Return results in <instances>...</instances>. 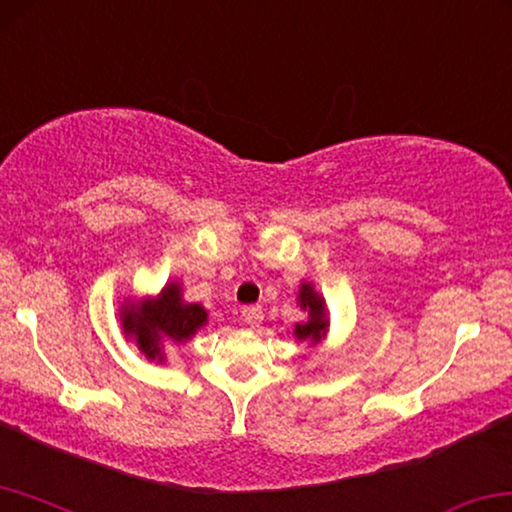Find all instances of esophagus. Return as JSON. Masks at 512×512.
<instances>
[{"mask_svg":"<svg viewBox=\"0 0 512 512\" xmlns=\"http://www.w3.org/2000/svg\"><path fill=\"white\" fill-rule=\"evenodd\" d=\"M240 320L249 327H258V322L263 320V311L258 306H247V309L240 311Z\"/></svg>","mask_w":512,"mask_h":512,"instance_id":"esophagus-1","label":"esophagus"}]
</instances>
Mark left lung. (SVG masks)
<instances>
[{
	"mask_svg": "<svg viewBox=\"0 0 512 512\" xmlns=\"http://www.w3.org/2000/svg\"><path fill=\"white\" fill-rule=\"evenodd\" d=\"M297 304L300 309L309 313V320L306 322H297L295 325V336L297 341H309L311 345L320 343L322 338L327 336V311H325V300L313 290L311 283H302L300 286V295H297Z\"/></svg>",
	"mask_w": 512,
	"mask_h": 512,
	"instance_id": "8db88e82",
	"label": "left lung"
}]
</instances>
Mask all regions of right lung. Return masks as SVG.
Masks as SVG:
<instances>
[{"label":"right lung","mask_w":512,"mask_h":512,"mask_svg":"<svg viewBox=\"0 0 512 512\" xmlns=\"http://www.w3.org/2000/svg\"><path fill=\"white\" fill-rule=\"evenodd\" d=\"M208 322V311L201 304L183 300L180 283H167L157 297L121 306L125 336L135 338L146 359H164V343H185Z\"/></svg>","instance_id":"1"}]
</instances>
